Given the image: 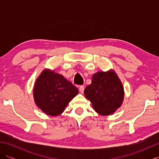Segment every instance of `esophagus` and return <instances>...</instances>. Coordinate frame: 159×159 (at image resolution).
Here are the masks:
<instances>
[{"instance_id":"obj_1","label":"esophagus","mask_w":159,"mask_h":159,"mask_svg":"<svg viewBox=\"0 0 159 159\" xmlns=\"http://www.w3.org/2000/svg\"><path fill=\"white\" fill-rule=\"evenodd\" d=\"M84 89H85V87H84V86H80V87H79V91H80V92L81 93H83V92H84Z\"/></svg>"}]
</instances>
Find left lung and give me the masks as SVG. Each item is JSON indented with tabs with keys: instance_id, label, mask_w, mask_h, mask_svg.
I'll return each mask as SVG.
<instances>
[{
	"instance_id": "8db88e82",
	"label": "left lung",
	"mask_w": 159,
	"mask_h": 159,
	"mask_svg": "<svg viewBox=\"0 0 159 159\" xmlns=\"http://www.w3.org/2000/svg\"><path fill=\"white\" fill-rule=\"evenodd\" d=\"M85 96L98 113L109 116L123 102L124 87L113 70L98 72L92 76V83L84 91Z\"/></svg>"
}]
</instances>
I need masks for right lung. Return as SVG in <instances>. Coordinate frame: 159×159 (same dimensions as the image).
I'll return each mask as SVG.
<instances>
[{
  "label": "right lung",
  "instance_id": "right-lung-1",
  "mask_svg": "<svg viewBox=\"0 0 159 159\" xmlns=\"http://www.w3.org/2000/svg\"><path fill=\"white\" fill-rule=\"evenodd\" d=\"M79 89L61 74L55 71L45 69L37 79L33 97L36 105L43 113L51 116H57L63 112L65 108Z\"/></svg>",
  "mask_w": 159,
  "mask_h": 159
}]
</instances>
